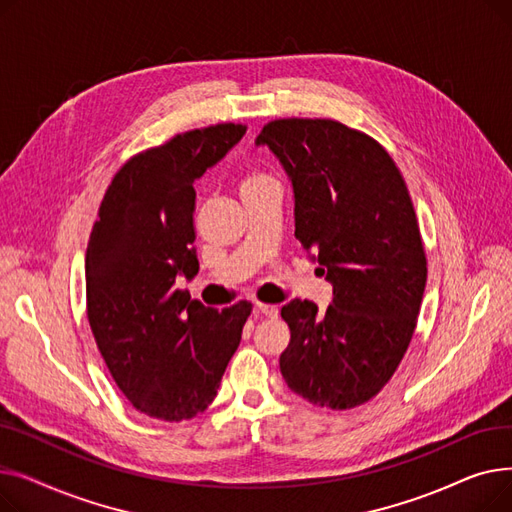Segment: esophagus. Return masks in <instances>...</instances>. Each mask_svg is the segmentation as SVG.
Here are the masks:
<instances>
[{"mask_svg":"<svg viewBox=\"0 0 512 512\" xmlns=\"http://www.w3.org/2000/svg\"><path fill=\"white\" fill-rule=\"evenodd\" d=\"M257 309H259V313H261V315H265V317H272V319H276V317H278V313H280L278 305H270V303H257Z\"/></svg>","mask_w":512,"mask_h":512,"instance_id":"obj_1","label":"esophagus"}]
</instances>
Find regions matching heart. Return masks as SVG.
<instances>
[{
  "label": "heart",
  "instance_id": "heart-1",
  "mask_svg": "<svg viewBox=\"0 0 512 512\" xmlns=\"http://www.w3.org/2000/svg\"><path fill=\"white\" fill-rule=\"evenodd\" d=\"M267 180H272V178L267 176V174H263V172L251 170V172H247L245 176H242V182H240V186H242V188H249V186H257V184H263V182H267Z\"/></svg>",
  "mask_w": 512,
  "mask_h": 512
}]
</instances>
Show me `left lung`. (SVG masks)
<instances>
[{
	"label": "left lung",
	"instance_id": "8db88e82",
	"mask_svg": "<svg viewBox=\"0 0 512 512\" xmlns=\"http://www.w3.org/2000/svg\"><path fill=\"white\" fill-rule=\"evenodd\" d=\"M267 145L294 191V236L334 286L332 305L282 307L290 342L280 371L311 405H363L394 375L413 338L427 261L409 188L369 134L326 118L267 122Z\"/></svg>",
	"mask_w": 512,
	"mask_h": 512
}]
</instances>
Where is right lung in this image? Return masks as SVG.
Listing matches in <instances>:
<instances>
[{
  "label": "right lung",
  "instance_id": "obj_1",
  "mask_svg": "<svg viewBox=\"0 0 512 512\" xmlns=\"http://www.w3.org/2000/svg\"><path fill=\"white\" fill-rule=\"evenodd\" d=\"M245 132L232 122L195 128L130 157L91 230V332L130 405L161 421L193 419L211 405L253 311L249 301L211 309L176 288L199 272L193 184Z\"/></svg>",
  "mask_w": 512,
  "mask_h": 512
}]
</instances>
